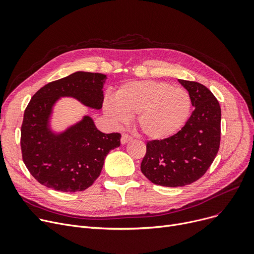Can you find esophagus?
<instances>
[{"instance_id": "obj_1", "label": "esophagus", "mask_w": 254, "mask_h": 254, "mask_svg": "<svg viewBox=\"0 0 254 254\" xmlns=\"http://www.w3.org/2000/svg\"><path fill=\"white\" fill-rule=\"evenodd\" d=\"M130 140H131V137H130L129 135H127V134H123L122 139H120V142H122V144H126V143H127L128 141H130Z\"/></svg>"}]
</instances>
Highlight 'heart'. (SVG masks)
I'll use <instances>...</instances> for the list:
<instances>
[{
	"instance_id": "heart-1",
	"label": "heart",
	"mask_w": 254,
	"mask_h": 254,
	"mask_svg": "<svg viewBox=\"0 0 254 254\" xmlns=\"http://www.w3.org/2000/svg\"><path fill=\"white\" fill-rule=\"evenodd\" d=\"M191 107L189 92L155 80L130 82L120 87L113 100L103 105L105 115L115 125L136 116L141 134L152 140L172 136L186 122Z\"/></svg>"
}]
</instances>
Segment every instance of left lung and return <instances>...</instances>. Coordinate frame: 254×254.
Instances as JSON below:
<instances>
[{"label": "left lung", "instance_id": "left-lung-1", "mask_svg": "<svg viewBox=\"0 0 254 254\" xmlns=\"http://www.w3.org/2000/svg\"><path fill=\"white\" fill-rule=\"evenodd\" d=\"M194 107L184 127L169 138L146 144L141 171L152 183L179 188L201 178L218 152L221 109L203 84L179 79Z\"/></svg>", "mask_w": 254, "mask_h": 254}]
</instances>
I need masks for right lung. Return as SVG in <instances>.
Listing matches in <instances>:
<instances>
[{
  "mask_svg": "<svg viewBox=\"0 0 254 254\" xmlns=\"http://www.w3.org/2000/svg\"><path fill=\"white\" fill-rule=\"evenodd\" d=\"M106 75L75 72L40 88L24 110L20 146L22 161L32 176L48 189L64 192L82 191L100 176L105 157L119 147V132L104 134L90 116L62 132L49 125L53 106L71 97L100 110Z\"/></svg>",
  "mask_w": 254,
  "mask_h": 254,
  "instance_id": "obj_1",
  "label": "right lung"
}]
</instances>
